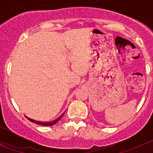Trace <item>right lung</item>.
<instances>
[{"label":"right lung","instance_id":"add662e5","mask_svg":"<svg viewBox=\"0 0 153 153\" xmlns=\"http://www.w3.org/2000/svg\"><path fill=\"white\" fill-rule=\"evenodd\" d=\"M63 115H62V116H60V117H59V118H58L57 120H54V121H53V122H50V123H42V122H39V121H36V120H32V119H30V118H28V117H26L28 119V120H30V122L38 124V125L44 126H51L55 125V124H56V123H57L58 121H59V120H60V119L62 118V117H63Z\"/></svg>","mask_w":153,"mask_h":153}]
</instances>
